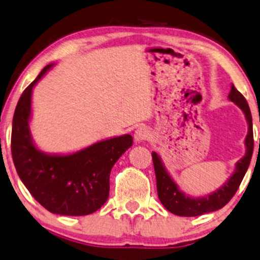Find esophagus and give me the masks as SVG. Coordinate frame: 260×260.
Wrapping results in <instances>:
<instances>
[{"mask_svg": "<svg viewBox=\"0 0 260 260\" xmlns=\"http://www.w3.org/2000/svg\"><path fill=\"white\" fill-rule=\"evenodd\" d=\"M149 135H150L149 130L145 126H141L135 131V140L137 142H143V141L149 139Z\"/></svg>", "mask_w": 260, "mask_h": 260, "instance_id": "obj_1", "label": "esophagus"}]
</instances>
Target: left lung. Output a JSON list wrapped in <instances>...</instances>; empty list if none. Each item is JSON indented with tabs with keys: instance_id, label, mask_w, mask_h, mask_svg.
I'll return each instance as SVG.
<instances>
[{
	"instance_id": "obj_1",
	"label": "left lung",
	"mask_w": 260,
	"mask_h": 260,
	"mask_svg": "<svg viewBox=\"0 0 260 260\" xmlns=\"http://www.w3.org/2000/svg\"><path fill=\"white\" fill-rule=\"evenodd\" d=\"M229 99L230 101L235 102L241 108L246 115V119H247L248 134L245 141L247 152H246L245 156L238 161L235 172H234L229 181L218 190L205 198L195 199L187 197L179 190L175 182L172 181L168 172H166L160 156L155 152H152L159 200L161 201L166 210L170 211L171 213L182 217H195L208 212H213V211H217L225 206L238 191L240 184H241L242 179L245 177L246 171H247L249 162H251L254 140H253L252 114L246 99L234 85H232V90L229 92Z\"/></svg>"
}]
</instances>
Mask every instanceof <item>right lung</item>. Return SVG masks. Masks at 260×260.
I'll list each match as a JSON object with an SVG mask.
<instances>
[{"label": "right lung", "mask_w": 260, "mask_h": 260, "mask_svg": "<svg viewBox=\"0 0 260 260\" xmlns=\"http://www.w3.org/2000/svg\"><path fill=\"white\" fill-rule=\"evenodd\" d=\"M22 91L13 117L11 149L19 177L32 197L49 212L85 216L98 211L110 195V175L133 145L123 135L95 143L70 155H47L34 146L28 129L32 88L49 67Z\"/></svg>", "instance_id": "add662e5"}]
</instances>
